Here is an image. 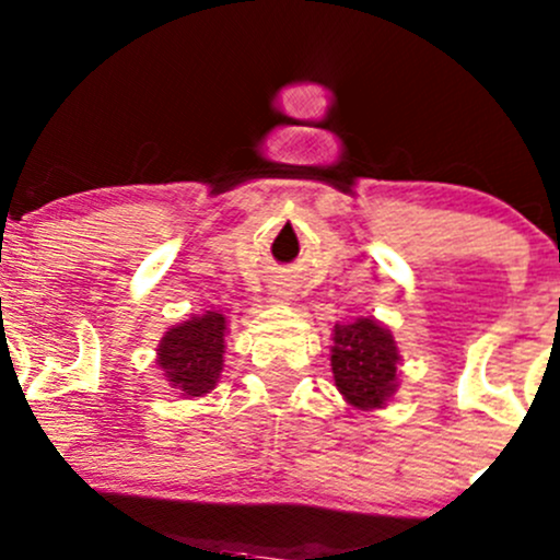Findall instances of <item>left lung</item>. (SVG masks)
I'll use <instances>...</instances> for the list:
<instances>
[{
	"instance_id": "obj_1",
	"label": "left lung",
	"mask_w": 560,
	"mask_h": 560,
	"mask_svg": "<svg viewBox=\"0 0 560 560\" xmlns=\"http://www.w3.org/2000/svg\"><path fill=\"white\" fill-rule=\"evenodd\" d=\"M331 377L350 407L361 411L388 407L398 390L401 350L383 322L359 316L331 329Z\"/></svg>"
}]
</instances>
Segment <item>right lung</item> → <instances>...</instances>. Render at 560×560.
Listing matches in <instances>:
<instances>
[{
    "label": "right lung",
    "mask_w": 560,
    "mask_h": 560,
    "mask_svg": "<svg viewBox=\"0 0 560 560\" xmlns=\"http://www.w3.org/2000/svg\"><path fill=\"white\" fill-rule=\"evenodd\" d=\"M229 318L220 311H205L164 331L156 346V366L170 388L183 398L207 396L223 372Z\"/></svg>",
    "instance_id": "1"
}]
</instances>
